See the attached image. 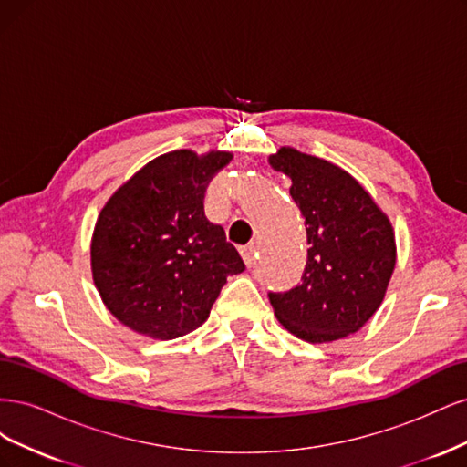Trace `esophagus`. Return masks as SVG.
<instances>
[{
  "mask_svg": "<svg viewBox=\"0 0 467 467\" xmlns=\"http://www.w3.org/2000/svg\"><path fill=\"white\" fill-rule=\"evenodd\" d=\"M242 257H244V261H245V265L247 266H251V265H255V259H257V245L255 244H249V245H244L242 249Z\"/></svg>",
  "mask_w": 467,
  "mask_h": 467,
  "instance_id": "34e87169",
  "label": "esophagus"
}]
</instances>
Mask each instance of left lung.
<instances>
[{"instance_id": "8db88e82", "label": "left lung", "mask_w": 467, "mask_h": 467, "mask_svg": "<svg viewBox=\"0 0 467 467\" xmlns=\"http://www.w3.org/2000/svg\"><path fill=\"white\" fill-rule=\"evenodd\" d=\"M292 179L306 220L307 263L298 286L271 292L282 327L307 343H331L364 327L395 268V232L372 194L338 165L282 146L268 155Z\"/></svg>"}]
</instances>
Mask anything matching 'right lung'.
<instances>
[{
  "label": "right lung",
  "instance_id": "obj_1",
  "mask_svg": "<svg viewBox=\"0 0 467 467\" xmlns=\"http://www.w3.org/2000/svg\"><path fill=\"white\" fill-rule=\"evenodd\" d=\"M232 151L175 150L112 192L91 237V273L109 312L169 341L208 319L225 278L245 271L222 225L204 214L208 182Z\"/></svg>",
  "mask_w": 467,
  "mask_h": 467
}]
</instances>
